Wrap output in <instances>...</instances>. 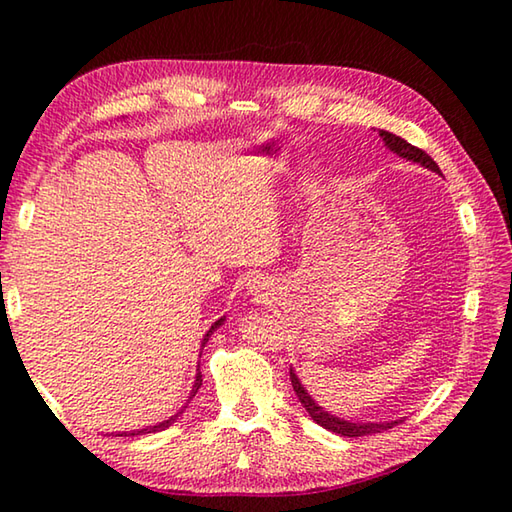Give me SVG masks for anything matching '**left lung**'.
I'll list each match as a JSON object with an SVG mask.
<instances>
[{
  "instance_id": "obj_1",
  "label": "left lung",
  "mask_w": 512,
  "mask_h": 512,
  "mask_svg": "<svg viewBox=\"0 0 512 512\" xmlns=\"http://www.w3.org/2000/svg\"><path fill=\"white\" fill-rule=\"evenodd\" d=\"M378 136L385 140V145L394 151V154H398V156H402V158H407V160H413V162H420L422 167H427V169H431V171H436V173H440V167L436 165V160H433L427 151H422L420 147H413L411 143H407L405 138H400V136H396V134H391V132H385V129H380L378 132ZM290 380H292V389H295V394H297V398L301 400V405L306 407V411L310 413V418L317 422V424H321L323 429H328V431H334V433H339V436H345V438H361V436H367V433H380V431H387V429H391V427H396L398 422H402V420H394V422H367V424H363V422H347V420H341V418H334V416H330L328 411H323L317 402H314L310 396H308V391L301 387V383H299V378L295 376V372H292L290 369Z\"/></svg>"
}]
</instances>
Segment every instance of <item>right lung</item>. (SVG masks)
<instances>
[{"label":"right lung","mask_w":512,"mask_h":512,"mask_svg":"<svg viewBox=\"0 0 512 512\" xmlns=\"http://www.w3.org/2000/svg\"><path fill=\"white\" fill-rule=\"evenodd\" d=\"M222 321L224 319H220V321H215L213 325H211V330L206 332V339H204V343L209 341V336L213 334V330L217 328V325H222ZM200 385H202V372H198V376H195V385H193V389H191V396H189V400L198 394V389H200ZM182 413V411H180ZM176 418H178V413L176 416H171L169 420H165V422H160V424H156V427H149V429H140V431H132V433H116V436H143V433H156V431H165L167 427H171L173 422H176Z\"/></svg>","instance_id":"1"}]
</instances>
